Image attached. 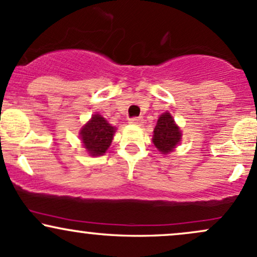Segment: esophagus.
<instances>
[{
  "label": "esophagus",
  "mask_w": 257,
  "mask_h": 257,
  "mask_svg": "<svg viewBox=\"0 0 257 257\" xmlns=\"http://www.w3.org/2000/svg\"><path fill=\"white\" fill-rule=\"evenodd\" d=\"M129 123L133 124V125H142L144 123V119L142 117H133L129 119Z\"/></svg>",
  "instance_id": "esophagus-1"
}]
</instances>
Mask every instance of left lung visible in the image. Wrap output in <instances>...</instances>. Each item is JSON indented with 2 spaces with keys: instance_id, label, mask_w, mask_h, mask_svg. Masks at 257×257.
Here are the masks:
<instances>
[{
  "instance_id": "1",
  "label": "left lung",
  "mask_w": 257,
  "mask_h": 257,
  "mask_svg": "<svg viewBox=\"0 0 257 257\" xmlns=\"http://www.w3.org/2000/svg\"><path fill=\"white\" fill-rule=\"evenodd\" d=\"M182 139V132L174 122L173 117L168 112L160 115L156 126L154 129L152 143L161 154H170L174 150Z\"/></svg>"
}]
</instances>
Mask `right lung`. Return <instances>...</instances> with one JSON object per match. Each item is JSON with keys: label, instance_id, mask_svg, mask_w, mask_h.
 <instances>
[{"label": "right lung", "instance_id": "obj_1", "mask_svg": "<svg viewBox=\"0 0 257 257\" xmlns=\"http://www.w3.org/2000/svg\"><path fill=\"white\" fill-rule=\"evenodd\" d=\"M114 126H112L100 114H94L80 131V139L84 148L91 156H101L111 145Z\"/></svg>", "mask_w": 257, "mask_h": 257}]
</instances>
